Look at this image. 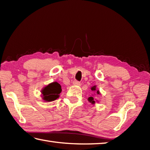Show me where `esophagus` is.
Returning <instances> with one entry per match:
<instances>
[{
	"instance_id": "esophagus-1",
	"label": "esophagus",
	"mask_w": 150,
	"mask_h": 150,
	"mask_svg": "<svg viewBox=\"0 0 150 150\" xmlns=\"http://www.w3.org/2000/svg\"><path fill=\"white\" fill-rule=\"evenodd\" d=\"M73 85H77V86H80V85H81V83L79 82V81H76V80H75L74 81H73Z\"/></svg>"
}]
</instances>
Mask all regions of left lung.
Instances as JSON below:
<instances>
[{
    "label": "left lung",
    "instance_id": "obj_1",
    "mask_svg": "<svg viewBox=\"0 0 150 150\" xmlns=\"http://www.w3.org/2000/svg\"><path fill=\"white\" fill-rule=\"evenodd\" d=\"M91 90L93 91H96V94H97V95H99V94H100L99 91L96 90V86H93V87H91ZM88 100L91 103H92L93 105V104L95 103V100H94V98L93 97V96H90V97H88Z\"/></svg>",
    "mask_w": 150,
    "mask_h": 150
}]
</instances>
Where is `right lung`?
<instances>
[{
  "instance_id": "obj_1",
  "label": "right lung",
  "mask_w": 150,
  "mask_h": 150,
  "mask_svg": "<svg viewBox=\"0 0 150 150\" xmlns=\"http://www.w3.org/2000/svg\"><path fill=\"white\" fill-rule=\"evenodd\" d=\"M42 98L45 102H51L56 100L59 97L62 92V87L57 82L50 83L42 90Z\"/></svg>"
}]
</instances>
